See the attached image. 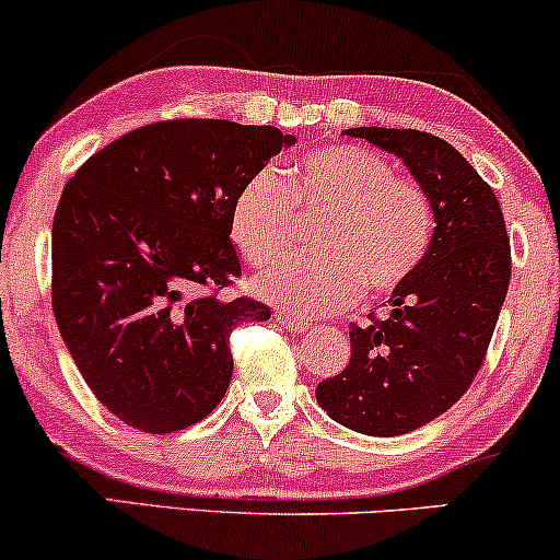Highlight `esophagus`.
I'll list each match as a JSON object with an SVG mask.
<instances>
[{"label": "esophagus", "mask_w": 560, "mask_h": 560, "mask_svg": "<svg viewBox=\"0 0 560 560\" xmlns=\"http://www.w3.org/2000/svg\"><path fill=\"white\" fill-rule=\"evenodd\" d=\"M275 322H278L282 329H288V332H293V335L306 332V329H308L306 319H301V316H293V314H285V312L275 314Z\"/></svg>", "instance_id": "34e87169"}]
</instances>
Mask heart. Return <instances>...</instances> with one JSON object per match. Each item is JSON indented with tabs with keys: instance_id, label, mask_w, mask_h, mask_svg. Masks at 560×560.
<instances>
[{
	"instance_id": "b5f03b06",
	"label": "heart",
	"mask_w": 560,
	"mask_h": 560,
	"mask_svg": "<svg viewBox=\"0 0 560 560\" xmlns=\"http://www.w3.org/2000/svg\"><path fill=\"white\" fill-rule=\"evenodd\" d=\"M285 174L288 186L272 168L246 178L231 207V236L248 265L267 267L293 248L299 212L327 215L316 233L322 257L267 269L257 280L261 299L295 316H327L361 288L389 295L416 278L436 233V210L418 182L355 144L308 150Z\"/></svg>"
}]
</instances>
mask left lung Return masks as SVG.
I'll return each mask as SVG.
<instances>
[{
  "mask_svg": "<svg viewBox=\"0 0 560 560\" xmlns=\"http://www.w3.org/2000/svg\"><path fill=\"white\" fill-rule=\"evenodd\" d=\"M348 135L402 158L431 197L436 233L416 278L392 293V314L350 327V361L316 386V402L358 433L399 436L470 389L512 280V244L493 189L446 140L382 127Z\"/></svg>",
  "mask_w": 560,
  "mask_h": 560,
  "instance_id": "8db88e82",
  "label": "left lung"
}]
</instances>
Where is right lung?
<instances>
[{"label":"right lung","instance_id":"1","mask_svg":"<svg viewBox=\"0 0 560 560\" xmlns=\"http://www.w3.org/2000/svg\"><path fill=\"white\" fill-rule=\"evenodd\" d=\"M293 137L223 119H168L90 155L61 191L51 306L82 378L144 433L210 416L233 376L231 332L265 303L241 278L231 207Z\"/></svg>","mask_w":560,"mask_h":560}]
</instances>
